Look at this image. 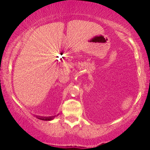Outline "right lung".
Wrapping results in <instances>:
<instances>
[{"label": "right lung", "mask_w": 150, "mask_h": 150, "mask_svg": "<svg viewBox=\"0 0 150 150\" xmlns=\"http://www.w3.org/2000/svg\"><path fill=\"white\" fill-rule=\"evenodd\" d=\"M58 115H59V114H58ZM56 116H47V117H44V116H35V117L37 118L40 119V120H45V121H50V120H54L55 118V117Z\"/></svg>", "instance_id": "right-lung-1"}]
</instances>
